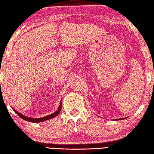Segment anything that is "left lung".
I'll return each instance as SVG.
<instances>
[{"instance_id":"obj_1","label":"left lung","mask_w":154,"mask_h":154,"mask_svg":"<svg viewBox=\"0 0 154 154\" xmlns=\"http://www.w3.org/2000/svg\"><path fill=\"white\" fill-rule=\"evenodd\" d=\"M123 119H125V118H121V120H123ZM118 120H120V119H118Z\"/></svg>"}]
</instances>
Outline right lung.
<instances>
[{"mask_svg":"<svg viewBox=\"0 0 154 154\" xmlns=\"http://www.w3.org/2000/svg\"><path fill=\"white\" fill-rule=\"evenodd\" d=\"M61 102L60 103V105H59V107L58 109V110L56 111V112H54L53 113H51V114L49 115V116H45V117H42V118H29V117H27V116H25L24 115L21 114L20 113L16 112L15 109H14V112L16 113V114L22 118V119L25 120H27V121H29L31 122H42V121H45V120H49V119H51V118H53L54 117H56V116H58V113H60V111H61Z\"/></svg>","mask_w":154,"mask_h":154,"instance_id":"add662e5","label":"right lung"}]
</instances>
